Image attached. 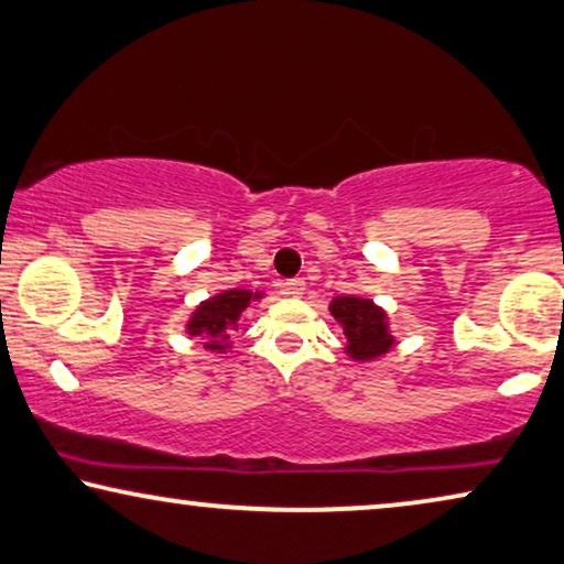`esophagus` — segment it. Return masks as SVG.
<instances>
[{
    "mask_svg": "<svg viewBox=\"0 0 564 564\" xmlns=\"http://www.w3.org/2000/svg\"><path fill=\"white\" fill-rule=\"evenodd\" d=\"M302 292H305V280H302V276H292V280L284 282V295L300 297Z\"/></svg>",
    "mask_w": 564,
    "mask_h": 564,
    "instance_id": "esophagus-1",
    "label": "esophagus"
}]
</instances>
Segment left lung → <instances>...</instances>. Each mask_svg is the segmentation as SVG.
<instances>
[{"label": "left lung", "instance_id": "8db88e82", "mask_svg": "<svg viewBox=\"0 0 564 564\" xmlns=\"http://www.w3.org/2000/svg\"><path fill=\"white\" fill-rule=\"evenodd\" d=\"M330 313L343 325V336L348 340V356L356 361L377 358L391 348L387 317L371 300L343 295L330 302Z\"/></svg>", "mask_w": 564, "mask_h": 564}]
</instances>
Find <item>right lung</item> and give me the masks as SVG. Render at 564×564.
<instances>
[{"label":"right lung","mask_w":564,"mask_h":564,"mask_svg":"<svg viewBox=\"0 0 564 564\" xmlns=\"http://www.w3.org/2000/svg\"><path fill=\"white\" fill-rule=\"evenodd\" d=\"M254 297L249 290H228L221 295L210 297L208 302L195 310L191 323H187V333L191 336L206 338V348L210 350H226L231 333L239 328V315L241 310L249 305V300Z\"/></svg>","instance_id":"obj_1"}]
</instances>
